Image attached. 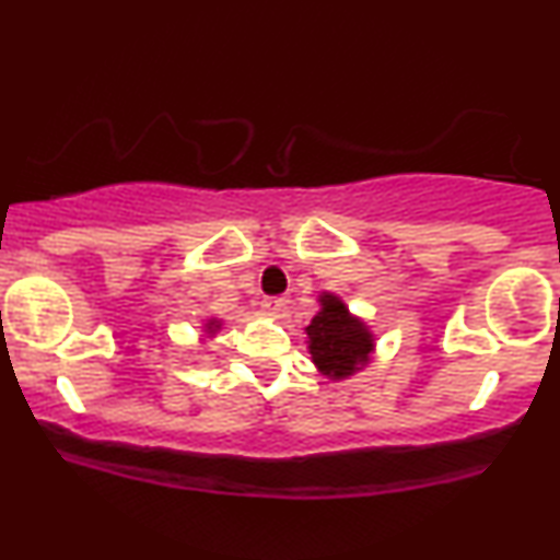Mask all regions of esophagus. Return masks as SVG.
I'll return each instance as SVG.
<instances>
[{
	"instance_id": "34e87169",
	"label": "esophagus",
	"mask_w": 560,
	"mask_h": 560,
	"mask_svg": "<svg viewBox=\"0 0 560 560\" xmlns=\"http://www.w3.org/2000/svg\"><path fill=\"white\" fill-rule=\"evenodd\" d=\"M287 298H266L262 300V311L268 313V316L273 318H281L287 313Z\"/></svg>"
}]
</instances>
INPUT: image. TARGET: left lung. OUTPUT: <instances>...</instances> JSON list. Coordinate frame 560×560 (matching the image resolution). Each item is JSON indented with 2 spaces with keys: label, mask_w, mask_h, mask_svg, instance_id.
<instances>
[{
  "label": "left lung",
  "mask_w": 560,
  "mask_h": 560,
  "mask_svg": "<svg viewBox=\"0 0 560 560\" xmlns=\"http://www.w3.org/2000/svg\"><path fill=\"white\" fill-rule=\"evenodd\" d=\"M324 311L307 326L311 337L313 363L326 376L342 378L358 371V365L369 361L371 334L358 318L347 313V307L334 294H324Z\"/></svg>",
  "instance_id": "8db88e82"
}]
</instances>
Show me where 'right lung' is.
Instances as JSON below:
<instances>
[{
    "instance_id": "obj_1",
    "label": "right lung",
    "mask_w": 560,
    "mask_h": 560,
    "mask_svg": "<svg viewBox=\"0 0 560 560\" xmlns=\"http://www.w3.org/2000/svg\"><path fill=\"white\" fill-rule=\"evenodd\" d=\"M210 326H213V324H210Z\"/></svg>"
}]
</instances>
